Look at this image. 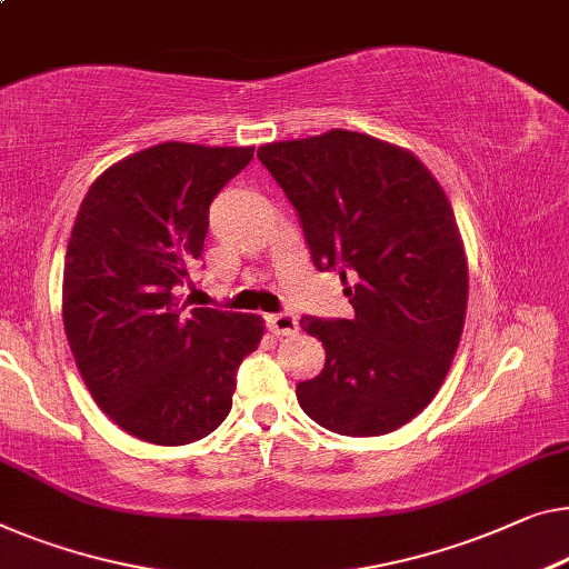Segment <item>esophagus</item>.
Here are the masks:
<instances>
[{
	"mask_svg": "<svg viewBox=\"0 0 569 569\" xmlns=\"http://www.w3.org/2000/svg\"><path fill=\"white\" fill-rule=\"evenodd\" d=\"M266 325L273 335H293L299 329V321L291 311H278V313H268Z\"/></svg>",
	"mask_w": 569,
	"mask_h": 569,
	"instance_id": "esophagus-1",
	"label": "esophagus"
}]
</instances>
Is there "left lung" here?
<instances>
[{
  "instance_id": "1",
  "label": "left lung",
  "mask_w": 569,
  "mask_h": 569,
  "mask_svg": "<svg viewBox=\"0 0 569 569\" xmlns=\"http://www.w3.org/2000/svg\"><path fill=\"white\" fill-rule=\"evenodd\" d=\"M260 163L299 214L317 270H337L352 319L301 317L327 360L296 386L335 435L378 437L411 421L442 386L468 309V260L442 186L417 156L332 130L270 142Z\"/></svg>"
}]
</instances>
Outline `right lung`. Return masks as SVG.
<instances>
[{"mask_svg": "<svg viewBox=\"0 0 569 569\" xmlns=\"http://www.w3.org/2000/svg\"><path fill=\"white\" fill-rule=\"evenodd\" d=\"M256 148L160 142L101 173L66 250L63 325L99 409L127 435L189 445L227 419L256 313L189 309L217 193Z\"/></svg>", "mask_w": 569, "mask_h": 569, "instance_id": "obj_1", "label": "right lung"}]
</instances>
